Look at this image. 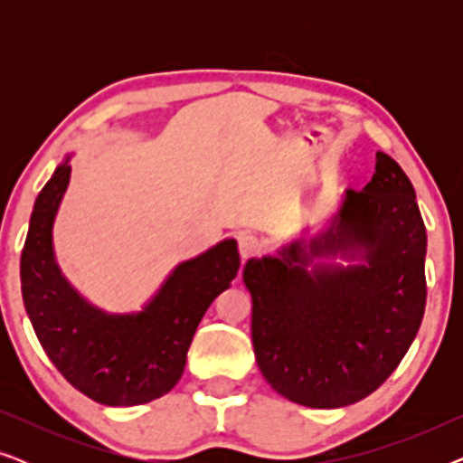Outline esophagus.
Returning <instances> with one entry per match:
<instances>
[{
  "label": "esophagus",
  "mask_w": 463,
  "mask_h": 463,
  "mask_svg": "<svg viewBox=\"0 0 463 463\" xmlns=\"http://www.w3.org/2000/svg\"><path fill=\"white\" fill-rule=\"evenodd\" d=\"M259 250H261V244H259V240L255 236H249V233L238 236V252L240 257H242V261L259 255Z\"/></svg>",
  "instance_id": "1"
}]
</instances>
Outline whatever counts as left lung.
<instances>
[{
  "instance_id": "8db88e82",
  "label": "left lung",
  "mask_w": 463,
  "mask_h": 463,
  "mask_svg": "<svg viewBox=\"0 0 463 463\" xmlns=\"http://www.w3.org/2000/svg\"><path fill=\"white\" fill-rule=\"evenodd\" d=\"M426 244L409 176L377 151L373 179L363 192L347 189L325 232L244 265L252 347L265 382L312 409L347 407L373 394L420 331ZM337 254L361 263L315 260Z\"/></svg>"
}]
</instances>
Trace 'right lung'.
Returning <instances> with one entry per match:
<instances>
[{
    "label": "right lung",
    "mask_w": 463,
    "mask_h": 463,
    "mask_svg": "<svg viewBox=\"0 0 463 463\" xmlns=\"http://www.w3.org/2000/svg\"><path fill=\"white\" fill-rule=\"evenodd\" d=\"M69 157L37 195L21 255L23 301L43 352L61 375L107 407H135L168 394L183 375L202 316L238 274L236 240H223L173 269L137 314H107L61 274L52 225Z\"/></svg>",
    "instance_id": "right-lung-1"
}]
</instances>
